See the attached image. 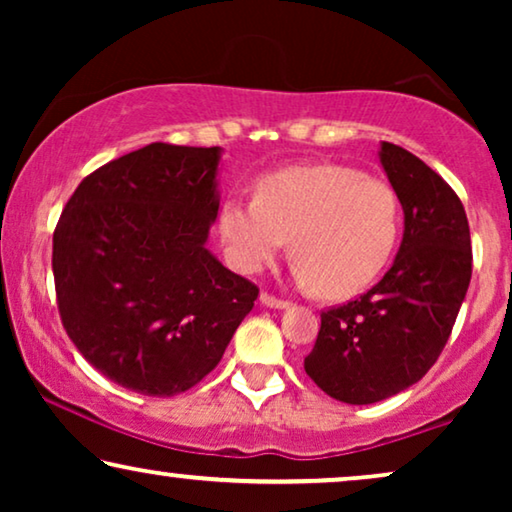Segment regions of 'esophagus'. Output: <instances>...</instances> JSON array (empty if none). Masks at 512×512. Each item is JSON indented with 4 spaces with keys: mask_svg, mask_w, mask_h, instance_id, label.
<instances>
[{
    "mask_svg": "<svg viewBox=\"0 0 512 512\" xmlns=\"http://www.w3.org/2000/svg\"><path fill=\"white\" fill-rule=\"evenodd\" d=\"M261 303L268 305V307H275V310H284V307H289V300L272 296V293H268V291L261 293Z\"/></svg>",
    "mask_w": 512,
    "mask_h": 512,
    "instance_id": "esophagus-1",
    "label": "esophagus"
}]
</instances>
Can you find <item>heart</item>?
<instances>
[{
	"mask_svg": "<svg viewBox=\"0 0 512 512\" xmlns=\"http://www.w3.org/2000/svg\"><path fill=\"white\" fill-rule=\"evenodd\" d=\"M401 202L387 181L345 165H296L256 184L254 200L228 198L219 233L230 265L258 272L291 237L293 277L326 298H349L394 254Z\"/></svg>",
	"mask_w": 512,
	"mask_h": 512,
	"instance_id": "b5f03b06",
	"label": "heart"
}]
</instances>
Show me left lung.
<instances>
[{
	"instance_id": "8db88e82",
	"label": "left lung",
	"mask_w": 512,
	"mask_h": 512,
	"mask_svg": "<svg viewBox=\"0 0 512 512\" xmlns=\"http://www.w3.org/2000/svg\"><path fill=\"white\" fill-rule=\"evenodd\" d=\"M380 160L403 205L396 261L373 289L321 312L305 373L335 401L368 405L412 387L450 338L473 272L459 195L424 160L382 142Z\"/></svg>"
}]
</instances>
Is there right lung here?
Returning a JSON list of instances; mask_svg holds the SVG:
<instances>
[{
	"mask_svg": "<svg viewBox=\"0 0 512 512\" xmlns=\"http://www.w3.org/2000/svg\"><path fill=\"white\" fill-rule=\"evenodd\" d=\"M216 167L219 146L153 142L90 172L55 226L62 326L90 366L137 394L195 387L258 298L205 247Z\"/></svg>",
	"mask_w": 512,
	"mask_h": 512,
	"instance_id": "right-lung-1",
	"label": "right lung"
}]
</instances>
